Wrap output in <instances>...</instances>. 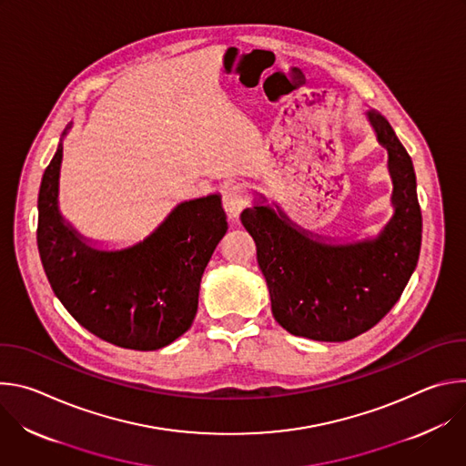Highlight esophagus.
<instances>
[{
	"mask_svg": "<svg viewBox=\"0 0 466 466\" xmlns=\"http://www.w3.org/2000/svg\"><path fill=\"white\" fill-rule=\"evenodd\" d=\"M223 205H225V210L228 214V218L232 221H238L243 208L247 207V197H245V187L239 186V184H234V186H228L225 191H223Z\"/></svg>",
	"mask_w": 466,
	"mask_h": 466,
	"instance_id": "1",
	"label": "esophagus"
}]
</instances>
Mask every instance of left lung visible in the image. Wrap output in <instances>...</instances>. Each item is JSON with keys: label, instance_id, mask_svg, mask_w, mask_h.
Instances as JSON below:
<instances>
[{"label": "left lung", "instance_id": "8db88e82", "mask_svg": "<svg viewBox=\"0 0 466 466\" xmlns=\"http://www.w3.org/2000/svg\"><path fill=\"white\" fill-rule=\"evenodd\" d=\"M367 121L387 151L392 180V216L376 236L336 239L309 232L261 193L241 214L273 315L299 338L339 343L361 336L390 311L417 268L422 216L411 157L381 114L369 110Z\"/></svg>", "mask_w": 466, "mask_h": 466}]
</instances>
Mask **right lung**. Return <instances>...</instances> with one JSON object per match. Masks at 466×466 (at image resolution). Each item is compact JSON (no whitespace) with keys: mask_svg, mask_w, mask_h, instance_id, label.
Returning a JSON list of instances; mask_svg holds the SVG:
<instances>
[{"mask_svg":"<svg viewBox=\"0 0 466 466\" xmlns=\"http://www.w3.org/2000/svg\"><path fill=\"white\" fill-rule=\"evenodd\" d=\"M60 144L38 193V252L47 280L70 315L94 336L130 350H158L191 326L201 279L227 234L221 195L178 203L142 241L103 248L58 208Z\"/></svg>","mask_w":466,"mask_h":466,"instance_id":"add662e5","label":"right lung"}]
</instances>
